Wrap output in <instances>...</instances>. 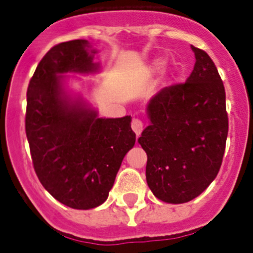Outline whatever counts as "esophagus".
I'll use <instances>...</instances> for the list:
<instances>
[{"instance_id":"1","label":"esophagus","mask_w":253,"mask_h":253,"mask_svg":"<svg viewBox=\"0 0 253 253\" xmlns=\"http://www.w3.org/2000/svg\"><path fill=\"white\" fill-rule=\"evenodd\" d=\"M131 127H132V131L136 133L137 136L144 130V125H143V122L140 120H137V118H133L132 122H131Z\"/></svg>"}]
</instances>
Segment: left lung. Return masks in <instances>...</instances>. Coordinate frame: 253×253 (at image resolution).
<instances>
[{
  "label": "left lung",
  "mask_w": 253,
  "mask_h": 253,
  "mask_svg": "<svg viewBox=\"0 0 253 253\" xmlns=\"http://www.w3.org/2000/svg\"><path fill=\"white\" fill-rule=\"evenodd\" d=\"M191 48L196 58L192 73L149 101L151 125L137 140L148 157V186L171 204L192 200L212 183L229 131L222 79L207 52Z\"/></svg>",
  "instance_id": "left-lung-1"
}]
</instances>
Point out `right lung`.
<instances>
[{"label":"right lung","mask_w":253,"mask_h":253,"mask_svg":"<svg viewBox=\"0 0 253 253\" xmlns=\"http://www.w3.org/2000/svg\"><path fill=\"white\" fill-rule=\"evenodd\" d=\"M87 46L85 40L54 45L27 89L26 135L35 173L53 198L74 209L96 208L108 199L136 140L130 116L98 118L63 97L59 74L97 70Z\"/></svg>","instance_id":"obj_1"}]
</instances>
